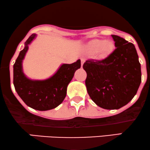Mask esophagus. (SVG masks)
<instances>
[{
  "instance_id": "obj_1",
  "label": "esophagus",
  "mask_w": 150,
  "mask_h": 150,
  "mask_svg": "<svg viewBox=\"0 0 150 150\" xmlns=\"http://www.w3.org/2000/svg\"><path fill=\"white\" fill-rule=\"evenodd\" d=\"M81 67L83 66L84 62H85V60H84V59H81Z\"/></svg>"
}]
</instances>
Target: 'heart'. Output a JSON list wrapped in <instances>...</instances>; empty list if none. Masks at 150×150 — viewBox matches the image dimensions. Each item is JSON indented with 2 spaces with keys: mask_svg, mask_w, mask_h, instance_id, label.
<instances>
[{
  "mask_svg": "<svg viewBox=\"0 0 150 150\" xmlns=\"http://www.w3.org/2000/svg\"><path fill=\"white\" fill-rule=\"evenodd\" d=\"M86 48L91 53L96 52L100 59L107 58L113 52L115 45L111 40L95 39L87 43Z\"/></svg>",
  "mask_w": 150,
  "mask_h": 150,
  "instance_id": "1",
  "label": "heart"
}]
</instances>
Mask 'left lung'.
I'll return each instance as SVG.
<instances>
[{"mask_svg":"<svg viewBox=\"0 0 150 150\" xmlns=\"http://www.w3.org/2000/svg\"><path fill=\"white\" fill-rule=\"evenodd\" d=\"M116 49L102 60H87L83 68L87 74V91L99 107L119 109L133 98L141 83V66L134 45L112 35Z\"/></svg>","mask_w":150,"mask_h":150,"instance_id":"left-lung-1","label":"left lung"}]
</instances>
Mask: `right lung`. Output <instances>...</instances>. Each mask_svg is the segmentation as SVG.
<instances>
[{
  "label": "right lung",
  "mask_w": 150,
  "mask_h": 150,
  "mask_svg": "<svg viewBox=\"0 0 150 150\" xmlns=\"http://www.w3.org/2000/svg\"><path fill=\"white\" fill-rule=\"evenodd\" d=\"M36 35L33 34L25 42L13 65V84L18 96L27 105L38 110H48L61 104L67 95L68 84L75 71L81 67V60L71 64H64L52 76L46 80H30L23 71L22 62Z\"/></svg>",
  "instance_id": "add662e5"
}]
</instances>
